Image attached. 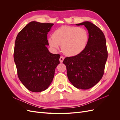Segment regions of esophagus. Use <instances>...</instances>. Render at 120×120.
<instances>
[{"instance_id": "34e87169", "label": "esophagus", "mask_w": 120, "mask_h": 120, "mask_svg": "<svg viewBox=\"0 0 120 120\" xmlns=\"http://www.w3.org/2000/svg\"><path fill=\"white\" fill-rule=\"evenodd\" d=\"M64 57L63 56H60V63H63V61H64Z\"/></svg>"}]
</instances>
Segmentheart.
<instances>
[{
    "instance_id": "b5f03b06",
    "label": "heart",
    "mask_w": 120,
    "mask_h": 120,
    "mask_svg": "<svg viewBox=\"0 0 120 120\" xmlns=\"http://www.w3.org/2000/svg\"><path fill=\"white\" fill-rule=\"evenodd\" d=\"M88 32L82 27L63 26L57 28L49 39L50 46L53 49H59L61 45L63 52L68 56H75L82 52L87 45Z\"/></svg>"
}]
</instances>
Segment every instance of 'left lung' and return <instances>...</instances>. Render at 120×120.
<instances>
[{"label":"left lung","mask_w":120,"mask_h":120,"mask_svg":"<svg viewBox=\"0 0 120 120\" xmlns=\"http://www.w3.org/2000/svg\"><path fill=\"white\" fill-rule=\"evenodd\" d=\"M75 25H85L88 30V41L82 52L66 57L63 63L71 84L78 89L87 90L103 77L108 58L106 41L103 31L91 22L86 21Z\"/></svg>","instance_id":"1"}]
</instances>
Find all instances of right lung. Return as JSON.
Masks as SVG:
<instances>
[{
	"label": "right lung",
	"mask_w": 120,
	"mask_h": 120,
	"mask_svg": "<svg viewBox=\"0 0 120 120\" xmlns=\"http://www.w3.org/2000/svg\"><path fill=\"white\" fill-rule=\"evenodd\" d=\"M53 23L33 21L18 34L15 42L14 60L18 77L24 86L32 92L49 88L60 64V54L50 53L48 34Z\"/></svg>",
	"instance_id": "1"
}]
</instances>
